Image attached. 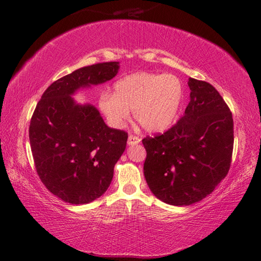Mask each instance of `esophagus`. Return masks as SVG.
<instances>
[{"label":"esophagus","mask_w":261,"mask_h":261,"mask_svg":"<svg viewBox=\"0 0 261 261\" xmlns=\"http://www.w3.org/2000/svg\"><path fill=\"white\" fill-rule=\"evenodd\" d=\"M140 138L139 137L137 136H134V135H130L129 138H127V145H137L140 143Z\"/></svg>","instance_id":"34e87169"}]
</instances>
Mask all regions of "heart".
I'll list each match as a JSON object with an SVG mask.
<instances>
[{"label": "heart", "instance_id": "obj_1", "mask_svg": "<svg viewBox=\"0 0 261 261\" xmlns=\"http://www.w3.org/2000/svg\"><path fill=\"white\" fill-rule=\"evenodd\" d=\"M183 98V83L175 74L141 71L118 79L114 94L101 93L99 108L114 129L125 125L132 109L135 120L145 130L160 132L175 122Z\"/></svg>", "mask_w": 261, "mask_h": 261}]
</instances>
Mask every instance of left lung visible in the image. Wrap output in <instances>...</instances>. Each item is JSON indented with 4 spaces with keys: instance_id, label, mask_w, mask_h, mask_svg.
I'll return each mask as SVG.
<instances>
[{
    "instance_id": "left-lung-1",
    "label": "left lung",
    "mask_w": 261,
    "mask_h": 261,
    "mask_svg": "<svg viewBox=\"0 0 261 261\" xmlns=\"http://www.w3.org/2000/svg\"><path fill=\"white\" fill-rule=\"evenodd\" d=\"M190 102L165 134L143 139L144 175L158 199L188 206L208 196L226 177L233 147L230 109L210 83L189 78Z\"/></svg>"
}]
</instances>
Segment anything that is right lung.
Returning <instances> with one entry per match:
<instances>
[{
    "label": "right lung",
    "mask_w": 261,
    "mask_h": 261,
    "mask_svg": "<svg viewBox=\"0 0 261 261\" xmlns=\"http://www.w3.org/2000/svg\"><path fill=\"white\" fill-rule=\"evenodd\" d=\"M118 69V62H105L57 79L31 118L30 143L39 177L69 204H88L102 196L126 147L125 131L108 127L94 106L72 98L78 90L113 79Z\"/></svg>",
    "instance_id": "1"
}]
</instances>
